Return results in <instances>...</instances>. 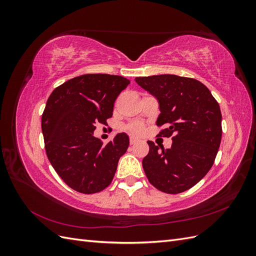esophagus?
Listing matches in <instances>:
<instances>
[{"label":"esophagus","mask_w":256,"mask_h":256,"mask_svg":"<svg viewBox=\"0 0 256 256\" xmlns=\"http://www.w3.org/2000/svg\"><path fill=\"white\" fill-rule=\"evenodd\" d=\"M136 141H138V140H136V138H132V136H131V138H130V144H131V145H134V144H136Z\"/></svg>","instance_id":"obj_1"}]
</instances>
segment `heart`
Instances as JSON below:
<instances>
[{
	"instance_id": "1",
	"label": "heart",
	"mask_w": 256,
	"mask_h": 256,
	"mask_svg": "<svg viewBox=\"0 0 256 256\" xmlns=\"http://www.w3.org/2000/svg\"><path fill=\"white\" fill-rule=\"evenodd\" d=\"M126 130L130 134H138L142 132L143 130V125L140 122H132V124H129L128 126H126Z\"/></svg>"
}]
</instances>
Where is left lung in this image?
I'll return each instance as SVG.
<instances>
[{
  "mask_svg": "<svg viewBox=\"0 0 256 256\" xmlns=\"http://www.w3.org/2000/svg\"><path fill=\"white\" fill-rule=\"evenodd\" d=\"M142 88L156 97L160 136H173L171 148L148 141L150 152L142 166L158 190L176 194L192 188L212 168L222 136L219 104L205 85L175 74L136 78Z\"/></svg>",
  "mask_w": 256,
  "mask_h": 256,
  "instance_id": "1",
  "label": "left lung"
}]
</instances>
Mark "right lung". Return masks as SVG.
I'll list each match as a JSON object with an SVG mask.
<instances>
[{
  "label": "right lung",
  "instance_id": "add662e5",
  "mask_svg": "<svg viewBox=\"0 0 256 256\" xmlns=\"http://www.w3.org/2000/svg\"><path fill=\"white\" fill-rule=\"evenodd\" d=\"M129 83L120 76L83 74L60 85L48 98L42 116L46 152L72 189L92 194L111 184L129 136L122 132L104 145L92 134L97 122L111 118L115 99Z\"/></svg>",
  "mask_w": 256,
  "mask_h": 256
}]
</instances>
